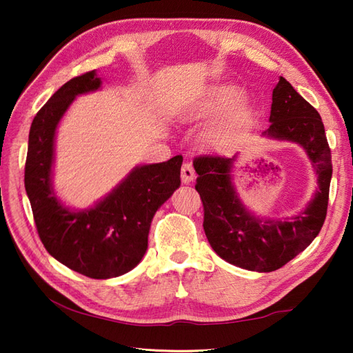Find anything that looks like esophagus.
Here are the masks:
<instances>
[{"instance_id": "1", "label": "esophagus", "mask_w": 353, "mask_h": 353, "mask_svg": "<svg viewBox=\"0 0 353 353\" xmlns=\"http://www.w3.org/2000/svg\"><path fill=\"white\" fill-rule=\"evenodd\" d=\"M194 178H196V172L193 169V165L190 162H185L183 168H181V179H183L184 184H190Z\"/></svg>"}]
</instances>
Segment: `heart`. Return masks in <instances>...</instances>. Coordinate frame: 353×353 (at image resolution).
Here are the masks:
<instances>
[{"label":"heart","instance_id":"obj_1","mask_svg":"<svg viewBox=\"0 0 353 353\" xmlns=\"http://www.w3.org/2000/svg\"><path fill=\"white\" fill-rule=\"evenodd\" d=\"M243 97H244V92L240 87H237V85L223 83L209 94L208 100L203 103L199 109L193 112V117L221 113L223 110L232 108V105H236L237 103H240ZM250 119H252V109L243 108L234 114L231 121L212 125L205 134L206 141L213 147L228 145L234 140L236 128L248 123Z\"/></svg>","mask_w":353,"mask_h":353}]
</instances>
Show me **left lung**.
<instances>
[{"instance_id":"left-lung-1","label":"left lung","mask_w":353,"mask_h":353,"mask_svg":"<svg viewBox=\"0 0 353 353\" xmlns=\"http://www.w3.org/2000/svg\"><path fill=\"white\" fill-rule=\"evenodd\" d=\"M270 128L263 137L301 145L316 175V190L306 208L290 218L265 219L244 206L232 183V157L194 160L196 190L205 209L206 237L218 256L239 268L271 272L303 252L321 231L327 215L333 166L319 113L280 77L272 91Z\"/></svg>"}]
</instances>
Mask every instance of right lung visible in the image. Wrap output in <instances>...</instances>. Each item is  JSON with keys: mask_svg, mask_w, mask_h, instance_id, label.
Segmentation results:
<instances>
[{"mask_svg": "<svg viewBox=\"0 0 353 353\" xmlns=\"http://www.w3.org/2000/svg\"><path fill=\"white\" fill-rule=\"evenodd\" d=\"M101 83L91 70L51 95L30 125L25 166L26 194L44 248L68 268L95 280L123 275L141 262L154 213L179 187L183 165V156L138 165L94 206H66L52 188L57 126L78 95L97 91Z\"/></svg>", "mask_w": 353, "mask_h": 353, "instance_id": "1", "label": "right lung"}]
</instances>
